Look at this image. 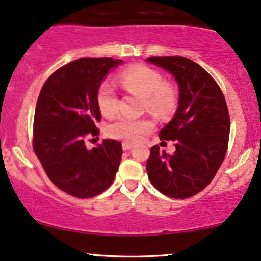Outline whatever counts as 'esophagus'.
<instances>
[{
    "label": "esophagus",
    "mask_w": 261,
    "mask_h": 261,
    "mask_svg": "<svg viewBox=\"0 0 261 261\" xmlns=\"http://www.w3.org/2000/svg\"><path fill=\"white\" fill-rule=\"evenodd\" d=\"M131 148H133V145H131V143L128 142L122 143V149H124V151H130Z\"/></svg>",
    "instance_id": "obj_1"
}]
</instances>
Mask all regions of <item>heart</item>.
<instances>
[{"label": "heart", "mask_w": 261, "mask_h": 261, "mask_svg": "<svg viewBox=\"0 0 261 261\" xmlns=\"http://www.w3.org/2000/svg\"><path fill=\"white\" fill-rule=\"evenodd\" d=\"M121 86L127 92L145 98V103L151 113L166 116L174 110L176 92L170 85L164 83L158 71L147 66H135L119 76ZM97 103L103 115H113L118 110L119 99L115 89L109 82H103L98 88ZM152 128L147 119H133L119 116L108 126V134L114 139L136 142Z\"/></svg>", "instance_id": "1"}]
</instances>
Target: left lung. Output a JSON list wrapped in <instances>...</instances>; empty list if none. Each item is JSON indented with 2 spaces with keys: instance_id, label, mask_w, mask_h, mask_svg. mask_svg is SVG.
<instances>
[{
  "instance_id": "8db88e82",
  "label": "left lung",
  "mask_w": 261,
  "mask_h": 261,
  "mask_svg": "<svg viewBox=\"0 0 261 261\" xmlns=\"http://www.w3.org/2000/svg\"><path fill=\"white\" fill-rule=\"evenodd\" d=\"M146 62L172 74L179 89L174 116L158 134L174 141L175 151L167 154L153 146L148 178L164 195L187 199L207 187L224 160L230 128L226 100L216 81L193 60L153 56Z\"/></svg>"
}]
</instances>
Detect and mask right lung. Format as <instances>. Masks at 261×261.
I'll return each mask as SVG.
<instances>
[{
	"label": "right lung",
	"mask_w": 261,
	"mask_h": 261,
	"mask_svg": "<svg viewBox=\"0 0 261 261\" xmlns=\"http://www.w3.org/2000/svg\"><path fill=\"white\" fill-rule=\"evenodd\" d=\"M122 64L112 58H82L62 66L47 79L34 115L33 147L54 184L87 199L112 185L121 161L116 140L88 149L85 139L98 135L97 92L108 73Z\"/></svg>",
	"instance_id": "1"
}]
</instances>
